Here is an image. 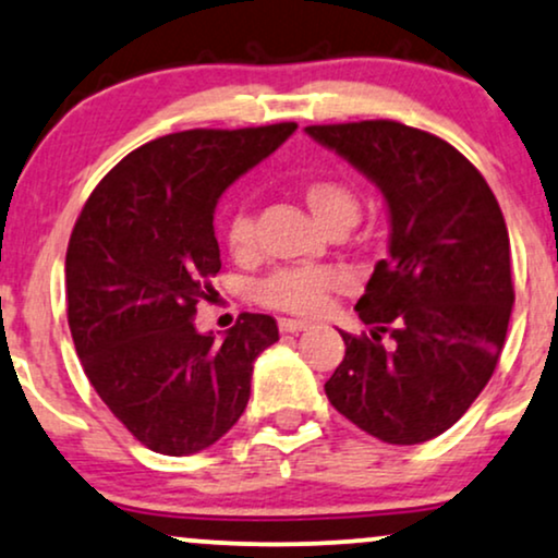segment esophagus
Listing matches in <instances>:
<instances>
[{"label": "esophagus", "mask_w": 558, "mask_h": 558, "mask_svg": "<svg viewBox=\"0 0 558 558\" xmlns=\"http://www.w3.org/2000/svg\"><path fill=\"white\" fill-rule=\"evenodd\" d=\"M278 327H280V332H304L306 327H308V322H304V319H288V317H283L278 322Z\"/></svg>", "instance_id": "1"}]
</instances>
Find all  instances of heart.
Instances as JSON below:
<instances>
[{"mask_svg": "<svg viewBox=\"0 0 558 558\" xmlns=\"http://www.w3.org/2000/svg\"><path fill=\"white\" fill-rule=\"evenodd\" d=\"M304 203L325 228L351 226L359 218V194L343 179H312L304 186ZM220 239L233 257H250L254 252V218L250 207L239 205L223 213ZM343 283V272L332 267H280L259 280L254 299L275 312L308 317L317 314Z\"/></svg>", "mask_w": 558, "mask_h": 558, "instance_id": "b5f03b06", "label": "heart"}]
</instances>
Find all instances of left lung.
I'll return each mask as SVG.
<instances>
[{"label": "left lung", "mask_w": 558, "mask_h": 558, "mask_svg": "<svg viewBox=\"0 0 558 558\" xmlns=\"http://www.w3.org/2000/svg\"><path fill=\"white\" fill-rule=\"evenodd\" d=\"M306 134L379 186L392 226L355 304L372 332L340 330L327 400L387 445H421L458 424L499 364L514 304L505 215L481 171L432 132L368 119Z\"/></svg>", "instance_id": "left-lung-1"}]
</instances>
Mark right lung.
Masks as SVG:
<instances>
[{
    "label": "right lung",
    "mask_w": 558,
    "mask_h": 558,
    "mask_svg": "<svg viewBox=\"0 0 558 558\" xmlns=\"http://www.w3.org/2000/svg\"><path fill=\"white\" fill-rule=\"evenodd\" d=\"M296 122L186 130L153 140L100 179L66 246V319L98 398L160 454L215 445L250 402L254 359L278 340L244 312L223 340L194 330L220 270L213 215L241 173Z\"/></svg>",
    "instance_id": "1"
}]
</instances>
